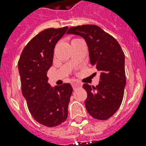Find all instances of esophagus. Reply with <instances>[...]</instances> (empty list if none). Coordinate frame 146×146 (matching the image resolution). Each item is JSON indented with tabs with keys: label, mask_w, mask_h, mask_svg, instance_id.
<instances>
[{
	"label": "esophagus",
	"mask_w": 146,
	"mask_h": 146,
	"mask_svg": "<svg viewBox=\"0 0 146 146\" xmlns=\"http://www.w3.org/2000/svg\"><path fill=\"white\" fill-rule=\"evenodd\" d=\"M71 84H72V86H73V89H77V88H80V87L82 86V83L80 82H77V81H73V82H71Z\"/></svg>",
	"instance_id": "34e87169"
}]
</instances>
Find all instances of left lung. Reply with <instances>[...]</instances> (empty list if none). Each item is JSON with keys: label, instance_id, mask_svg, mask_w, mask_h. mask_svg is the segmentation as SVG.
I'll list each match as a JSON object with an SVG mask.
<instances>
[{"label": "left lung", "instance_id": "8db88e82", "mask_svg": "<svg viewBox=\"0 0 146 146\" xmlns=\"http://www.w3.org/2000/svg\"><path fill=\"white\" fill-rule=\"evenodd\" d=\"M66 34L83 38L90 63L100 72L98 86L85 83L87 92L85 105L88 113L97 120H108L120 108L126 86L125 55L117 41L96 25L69 29Z\"/></svg>", "mask_w": 146, "mask_h": 146}]
</instances>
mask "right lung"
<instances>
[{
    "label": "right lung",
    "mask_w": 146,
    "mask_h": 146,
    "mask_svg": "<svg viewBox=\"0 0 146 146\" xmlns=\"http://www.w3.org/2000/svg\"><path fill=\"white\" fill-rule=\"evenodd\" d=\"M68 27L47 29L36 35L23 50L19 69L23 96L37 122L53 127L64 123L73 92L70 83L51 87L47 73L53 64L54 49Z\"/></svg>",
    "instance_id": "obj_1"
}]
</instances>
